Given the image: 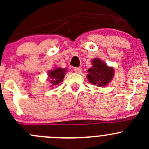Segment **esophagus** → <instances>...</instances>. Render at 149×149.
I'll return each instance as SVG.
<instances>
[{"label":"esophagus","instance_id":"34e87169","mask_svg":"<svg viewBox=\"0 0 149 149\" xmlns=\"http://www.w3.org/2000/svg\"><path fill=\"white\" fill-rule=\"evenodd\" d=\"M81 70H82V68H80V67L75 68H74V71L76 72V73H80Z\"/></svg>","mask_w":149,"mask_h":149}]
</instances>
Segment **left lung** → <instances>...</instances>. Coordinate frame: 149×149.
<instances>
[{
    "mask_svg": "<svg viewBox=\"0 0 149 149\" xmlns=\"http://www.w3.org/2000/svg\"><path fill=\"white\" fill-rule=\"evenodd\" d=\"M93 66L88 70L87 79L89 82L98 86H106L111 81L114 76V69L108 67L98 58L91 62Z\"/></svg>",
    "mask_w": 149,
    "mask_h": 149,
    "instance_id": "8db88e82",
    "label": "left lung"
}]
</instances>
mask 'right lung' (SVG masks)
I'll list each match as a JSON object with an SVG mask.
<instances>
[{"label": "right lung", "instance_id": "1", "mask_svg": "<svg viewBox=\"0 0 149 149\" xmlns=\"http://www.w3.org/2000/svg\"><path fill=\"white\" fill-rule=\"evenodd\" d=\"M66 69H63L61 68H56L54 70L49 71V82L51 84V86L58 85L60 82H62L65 76Z\"/></svg>", "mask_w": 149, "mask_h": 149}]
</instances>
